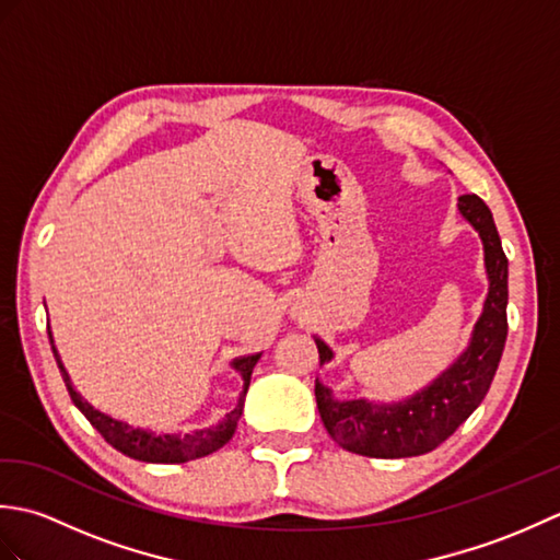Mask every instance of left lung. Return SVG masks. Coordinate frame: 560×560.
<instances>
[{
	"instance_id": "obj_1",
	"label": "left lung",
	"mask_w": 560,
	"mask_h": 560,
	"mask_svg": "<svg viewBox=\"0 0 560 560\" xmlns=\"http://www.w3.org/2000/svg\"><path fill=\"white\" fill-rule=\"evenodd\" d=\"M457 209L481 237L486 277H489V295L471 329L467 349L433 383L392 404L337 399L335 392L315 380L317 409L327 433L355 455L377 459L425 455L469 419L493 383L508 337V257L501 235L495 231L493 213L483 199L462 195ZM315 343L319 365L335 359V351L323 339L315 337Z\"/></svg>"
}]
</instances>
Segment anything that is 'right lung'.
I'll use <instances>...</instances> for the list:
<instances>
[{"instance_id": "right-lung-1", "label": "right lung", "mask_w": 560, "mask_h": 560, "mask_svg": "<svg viewBox=\"0 0 560 560\" xmlns=\"http://www.w3.org/2000/svg\"><path fill=\"white\" fill-rule=\"evenodd\" d=\"M47 335H50L55 361L59 365V373H62V380L69 389L71 401L77 404V409L86 416L91 425L96 428V431L105 440H108L115 450H120L122 455L132 457V459L153 462V464H180V462H189L197 457H207V455H211V452H217L219 447L229 443L235 433L237 421H241V413L245 407V395L249 387V377H253V368L261 359V353H253V355H241V359L231 361L233 371L241 373V377H243V392H241V397H237L235 409L225 413V419H221L217 425L199 428V431H189L185 435L183 433H153V431H147V428H135L127 421L113 419V416L98 411L96 407H91V404L74 389V385H71L67 368L62 365V359H59V353L55 349L52 331H47Z\"/></svg>"}]
</instances>
